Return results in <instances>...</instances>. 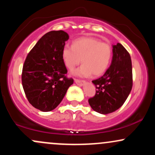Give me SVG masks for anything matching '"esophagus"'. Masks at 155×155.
<instances>
[{
  "mask_svg": "<svg viewBox=\"0 0 155 155\" xmlns=\"http://www.w3.org/2000/svg\"><path fill=\"white\" fill-rule=\"evenodd\" d=\"M74 81L76 84H78V85L79 86H82L83 84H84V82H85L84 80H80V79H75Z\"/></svg>",
  "mask_w": 155,
  "mask_h": 155,
  "instance_id": "34e87169",
  "label": "esophagus"
}]
</instances>
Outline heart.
I'll return each mask as SVG.
<instances>
[{"label":"heart","mask_w":155,"mask_h":155,"mask_svg":"<svg viewBox=\"0 0 155 155\" xmlns=\"http://www.w3.org/2000/svg\"><path fill=\"white\" fill-rule=\"evenodd\" d=\"M112 48L107 42L93 37L76 39L72 47L65 45L62 51L64 63L72 71L81 62L82 65L74 74L81 76H98L108 68L112 58Z\"/></svg>","instance_id":"heart-1"}]
</instances>
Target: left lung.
Here are the masks:
<instances>
[{
	"label": "left lung",
	"mask_w": 155,
	"mask_h": 155,
	"mask_svg": "<svg viewBox=\"0 0 155 155\" xmlns=\"http://www.w3.org/2000/svg\"><path fill=\"white\" fill-rule=\"evenodd\" d=\"M113 48L111 64L101 77L92 81L96 88V95L88 99L94 111L104 115L120 108L132 87L130 54L120 43L113 45Z\"/></svg>",
	"instance_id": "obj_1"
}]
</instances>
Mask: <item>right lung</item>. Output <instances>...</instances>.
Here are the masks:
<instances>
[{"instance_id": "add662e5", "label": "right lung", "mask_w": 155, "mask_h": 155, "mask_svg": "<svg viewBox=\"0 0 155 155\" xmlns=\"http://www.w3.org/2000/svg\"><path fill=\"white\" fill-rule=\"evenodd\" d=\"M69 36L64 31H51L43 35L25 59L22 84L25 96L34 107L51 111L63 99L74 83L65 74L67 68L62 51Z\"/></svg>"}]
</instances>
